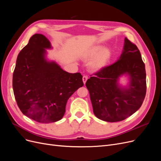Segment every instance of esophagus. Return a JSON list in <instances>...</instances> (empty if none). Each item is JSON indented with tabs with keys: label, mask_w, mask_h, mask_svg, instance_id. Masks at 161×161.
Returning a JSON list of instances; mask_svg holds the SVG:
<instances>
[{
	"label": "esophagus",
	"mask_w": 161,
	"mask_h": 161,
	"mask_svg": "<svg viewBox=\"0 0 161 161\" xmlns=\"http://www.w3.org/2000/svg\"><path fill=\"white\" fill-rule=\"evenodd\" d=\"M87 79H88V76H87L86 75H84L83 77H82V81H83V83L84 84L86 83Z\"/></svg>",
	"instance_id": "obj_1"
}]
</instances>
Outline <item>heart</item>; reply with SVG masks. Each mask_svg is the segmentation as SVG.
Returning a JSON list of instances; mask_svg holds the SVG:
<instances>
[{
  "instance_id": "heart-1",
  "label": "heart",
  "mask_w": 161,
  "mask_h": 161,
  "mask_svg": "<svg viewBox=\"0 0 161 161\" xmlns=\"http://www.w3.org/2000/svg\"><path fill=\"white\" fill-rule=\"evenodd\" d=\"M86 59L92 60L89 64L90 69L98 72L105 68L111 58V52L103 46L92 47L85 55Z\"/></svg>"
}]
</instances>
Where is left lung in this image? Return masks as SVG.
<instances>
[{"label":"left lung","mask_w":161,"mask_h":161,"mask_svg":"<svg viewBox=\"0 0 161 161\" xmlns=\"http://www.w3.org/2000/svg\"><path fill=\"white\" fill-rule=\"evenodd\" d=\"M124 75L130 80L126 87L119 83V78ZM94 75L87 80L86 86L97 118L116 122L139 109L147 91L145 64L137 46L127 38L118 61Z\"/></svg>","instance_id":"8db88e82"}]
</instances>
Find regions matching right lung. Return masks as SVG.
<instances>
[{
    "label": "right lung",
    "instance_id": "right-lung-1",
    "mask_svg": "<svg viewBox=\"0 0 161 161\" xmlns=\"http://www.w3.org/2000/svg\"><path fill=\"white\" fill-rule=\"evenodd\" d=\"M50 41L36 33L19 52L13 75L17 105L28 118L40 123L60 120L67 101L84 85L80 73H69L46 59Z\"/></svg>",
    "mask_w": 161,
    "mask_h": 161
}]
</instances>
